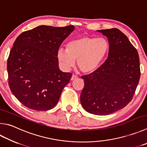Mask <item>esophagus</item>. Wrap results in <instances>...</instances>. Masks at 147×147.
I'll use <instances>...</instances> for the list:
<instances>
[{
  "label": "esophagus",
  "mask_w": 147,
  "mask_h": 147,
  "mask_svg": "<svg viewBox=\"0 0 147 147\" xmlns=\"http://www.w3.org/2000/svg\"><path fill=\"white\" fill-rule=\"evenodd\" d=\"M77 78H78V76H76V75H74V74H73V75L71 76V80L73 81V80H76V79H77Z\"/></svg>",
  "instance_id": "obj_1"
}]
</instances>
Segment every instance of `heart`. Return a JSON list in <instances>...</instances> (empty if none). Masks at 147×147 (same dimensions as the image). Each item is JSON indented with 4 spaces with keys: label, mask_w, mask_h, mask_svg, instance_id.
Listing matches in <instances>:
<instances>
[{
    "label": "heart",
    "mask_w": 147,
    "mask_h": 147,
    "mask_svg": "<svg viewBox=\"0 0 147 147\" xmlns=\"http://www.w3.org/2000/svg\"><path fill=\"white\" fill-rule=\"evenodd\" d=\"M109 49V42L105 38L81 36L69 42L67 49L60 48L57 57L66 69L73 67L77 60L80 71L90 73L102 64Z\"/></svg>",
    "instance_id": "1"
}]
</instances>
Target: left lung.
<instances>
[{
  "instance_id": "8db88e82",
  "label": "left lung",
  "mask_w": 147,
  "mask_h": 147,
  "mask_svg": "<svg viewBox=\"0 0 147 147\" xmlns=\"http://www.w3.org/2000/svg\"><path fill=\"white\" fill-rule=\"evenodd\" d=\"M108 39V57L91 74L82 76L84 87L80 95L85 111L108 115L124 108L132 99L140 78L137 50L118 29L97 30Z\"/></svg>"
}]
</instances>
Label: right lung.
I'll list each match as a JSON object with an SVG mask.
<instances>
[{
	"instance_id": "obj_1",
	"label": "right lung",
	"mask_w": 147,
	"mask_h": 147,
	"mask_svg": "<svg viewBox=\"0 0 147 147\" xmlns=\"http://www.w3.org/2000/svg\"><path fill=\"white\" fill-rule=\"evenodd\" d=\"M74 30L73 26H40L16 39L7 63L9 86L28 108L48 111L57 105L72 76L60 70L57 52Z\"/></svg>"
}]
</instances>
